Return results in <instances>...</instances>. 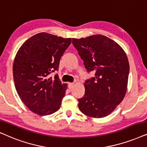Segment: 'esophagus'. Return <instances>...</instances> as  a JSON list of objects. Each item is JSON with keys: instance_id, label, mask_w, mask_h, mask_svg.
Instances as JSON below:
<instances>
[{"instance_id": "1", "label": "esophagus", "mask_w": 147, "mask_h": 147, "mask_svg": "<svg viewBox=\"0 0 147 147\" xmlns=\"http://www.w3.org/2000/svg\"><path fill=\"white\" fill-rule=\"evenodd\" d=\"M74 83H71V82L68 83V87H69V88L71 89V88H72V86H74Z\"/></svg>"}]
</instances>
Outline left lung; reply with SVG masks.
Here are the masks:
<instances>
[{"label": "left lung", "mask_w": 147, "mask_h": 147, "mask_svg": "<svg viewBox=\"0 0 147 147\" xmlns=\"http://www.w3.org/2000/svg\"><path fill=\"white\" fill-rule=\"evenodd\" d=\"M72 43L94 77L85 82V94L78 99L82 113L91 117L109 115L123 100L129 71L127 55L120 46L105 36L92 35Z\"/></svg>", "instance_id": "obj_1"}]
</instances>
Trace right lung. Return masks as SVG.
<instances>
[{"label":"right lung","mask_w":147,"mask_h":147,"mask_svg":"<svg viewBox=\"0 0 147 147\" xmlns=\"http://www.w3.org/2000/svg\"><path fill=\"white\" fill-rule=\"evenodd\" d=\"M71 42L42 32L27 40L15 57L13 66L15 88L30 111L39 115H51L59 109L67 84H61L57 71L61 57Z\"/></svg>","instance_id":"1"}]
</instances>
